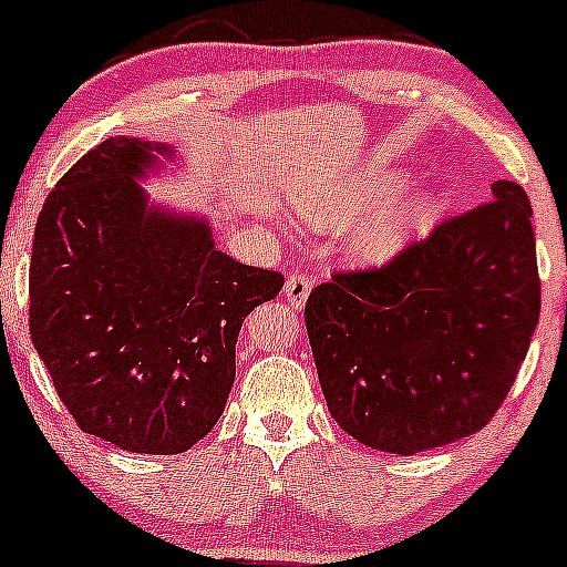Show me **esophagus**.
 <instances>
[{"instance_id":"34e87169","label":"esophagus","mask_w":567,"mask_h":567,"mask_svg":"<svg viewBox=\"0 0 567 567\" xmlns=\"http://www.w3.org/2000/svg\"><path fill=\"white\" fill-rule=\"evenodd\" d=\"M285 298H288V303L293 309H301L303 303H307L309 293H312V279L307 277V274H290L288 282H285Z\"/></svg>"}]
</instances>
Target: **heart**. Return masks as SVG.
Listing matches in <instances>:
<instances>
[{
	"instance_id": "1",
	"label": "heart",
	"mask_w": 567,
	"mask_h": 567,
	"mask_svg": "<svg viewBox=\"0 0 567 567\" xmlns=\"http://www.w3.org/2000/svg\"><path fill=\"white\" fill-rule=\"evenodd\" d=\"M395 188L398 179L374 174L331 190L303 193L298 204L322 231H344L363 219L352 231V252L360 260L379 264L393 258L427 220V207L422 202H395L382 207Z\"/></svg>"
}]
</instances>
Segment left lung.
<instances>
[{"label": "left lung", "mask_w": 567, "mask_h": 567, "mask_svg": "<svg viewBox=\"0 0 567 567\" xmlns=\"http://www.w3.org/2000/svg\"><path fill=\"white\" fill-rule=\"evenodd\" d=\"M527 193L439 223L377 269L333 271L309 293L307 331L328 412L360 444L416 455L482 431L538 326Z\"/></svg>", "instance_id": "1"}]
</instances>
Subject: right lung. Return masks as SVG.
<instances>
[{"mask_svg":"<svg viewBox=\"0 0 567 567\" xmlns=\"http://www.w3.org/2000/svg\"><path fill=\"white\" fill-rule=\"evenodd\" d=\"M166 145L110 136L42 204L29 331L83 433L140 455H179L215 427L236 377V336L282 290L236 264L207 220L147 204L136 179Z\"/></svg>","mask_w":567,"mask_h":567,"instance_id":"1","label":"right lung"}]
</instances>
